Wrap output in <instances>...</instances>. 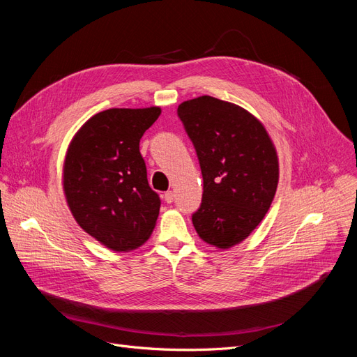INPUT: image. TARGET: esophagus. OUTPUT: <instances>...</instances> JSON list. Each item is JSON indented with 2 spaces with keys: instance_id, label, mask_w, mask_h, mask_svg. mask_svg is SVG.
Segmentation results:
<instances>
[{
  "instance_id": "esophagus-1",
  "label": "esophagus",
  "mask_w": 357,
  "mask_h": 357,
  "mask_svg": "<svg viewBox=\"0 0 357 357\" xmlns=\"http://www.w3.org/2000/svg\"><path fill=\"white\" fill-rule=\"evenodd\" d=\"M164 201H165V202H168V204H171L172 201H174V192H172V190H168V192H165V195H164Z\"/></svg>"
}]
</instances>
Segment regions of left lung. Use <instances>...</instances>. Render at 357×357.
I'll return each instance as SVG.
<instances>
[{
    "label": "left lung",
    "mask_w": 357,
    "mask_h": 357,
    "mask_svg": "<svg viewBox=\"0 0 357 357\" xmlns=\"http://www.w3.org/2000/svg\"><path fill=\"white\" fill-rule=\"evenodd\" d=\"M177 114L195 147L204 180L193 226L205 243L229 248L252 234L274 199V144L255 116L208 95L181 102Z\"/></svg>",
    "instance_id": "1"
}]
</instances>
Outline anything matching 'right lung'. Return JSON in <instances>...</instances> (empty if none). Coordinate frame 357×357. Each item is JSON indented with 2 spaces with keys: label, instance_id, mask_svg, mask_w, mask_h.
Listing matches in <instances>:
<instances>
[{
  "label": "right lung",
  "instance_id": "1",
  "mask_svg": "<svg viewBox=\"0 0 357 357\" xmlns=\"http://www.w3.org/2000/svg\"><path fill=\"white\" fill-rule=\"evenodd\" d=\"M160 114L110 109L74 135L63 164V190L74 219L112 250L128 252L152 234L160 198L147 181L139 139Z\"/></svg>",
  "mask_w": 357,
  "mask_h": 357
}]
</instances>
